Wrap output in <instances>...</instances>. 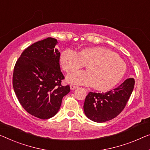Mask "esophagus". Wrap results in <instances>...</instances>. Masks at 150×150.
I'll return each mask as SVG.
<instances>
[{
    "label": "esophagus",
    "mask_w": 150,
    "mask_h": 150,
    "mask_svg": "<svg viewBox=\"0 0 150 150\" xmlns=\"http://www.w3.org/2000/svg\"><path fill=\"white\" fill-rule=\"evenodd\" d=\"M77 88H78L77 86H74V85H71V86H70V88H71V90H74V89H77Z\"/></svg>",
    "instance_id": "esophagus-1"
}]
</instances>
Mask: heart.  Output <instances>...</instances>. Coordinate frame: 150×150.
<instances>
[{
    "label": "heart",
    "mask_w": 150,
    "mask_h": 150,
    "mask_svg": "<svg viewBox=\"0 0 150 150\" xmlns=\"http://www.w3.org/2000/svg\"><path fill=\"white\" fill-rule=\"evenodd\" d=\"M61 68L67 73L87 65L88 71H76L67 77L71 83L91 86L106 91L115 87L126 71V64L117 54L104 47H92L79 52L67 49L60 57Z\"/></svg>",
    "instance_id": "obj_1"
}]
</instances>
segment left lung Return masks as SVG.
Here are the masks:
<instances>
[{"label":"left lung","mask_w":150,"mask_h":150,"mask_svg":"<svg viewBox=\"0 0 150 150\" xmlns=\"http://www.w3.org/2000/svg\"><path fill=\"white\" fill-rule=\"evenodd\" d=\"M135 79L129 78L106 92H89L85 100L83 110L87 117L96 122L110 120L123 110L134 88Z\"/></svg>","instance_id":"left-lung-1"}]
</instances>
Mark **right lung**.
<instances>
[{"instance_id":"obj_1","label":"right lung","mask_w":150,"mask_h":150,"mask_svg":"<svg viewBox=\"0 0 150 150\" xmlns=\"http://www.w3.org/2000/svg\"><path fill=\"white\" fill-rule=\"evenodd\" d=\"M57 39L48 38L28 47L15 63L13 86L19 103L34 117L48 119L58 112L70 86L60 67Z\"/></svg>"}]
</instances>
